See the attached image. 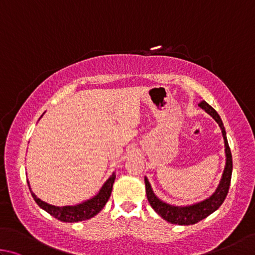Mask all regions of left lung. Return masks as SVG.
<instances>
[{
    "label": "left lung",
    "instance_id": "obj_1",
    "mask_svg": "<svg viewBox=\"0 0 255 255\" xmlns=\"http://www.w3.org/2000/svg\"><path fill=\"white\" fill-rule=\"evenodd\" d=\"M198 106L203 109L207 114H209L212 118L215 120V122L221 128L223 139H224L225 144V157H226V163L224 171H223L222 179L220 181V185L212 196L208 198L198 202L196 204L187 205V206H175V205H170L162 202L159 199L157 196L154 195L151 185L148 180V178L144 177L145 182V193L146 197H148L149 203L151 205L155 213L161 216L163 220L171 223V224L176 225H193L198 223L199 221L204 220L207 216L211 215L215 211L220 208L221 205L224 202L227 193H229L230 185H231V178H232V170H233V161H232V153L229 146V142H227L226 137V131L224 128V124L222 122L221 116L218 115L217 112L213 109V107L207 104L206 102H200Z\"/></svg>",
    "mask_w": 255,
    "mask_h": 255
}]
</instances>
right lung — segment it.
<instances>
[{
    "label": "right lung",
    "instance_id": "right-lung-1",
    "mask_svg": "<svg viewBox=\"0 0 255 255\" xmlns=\"http://www.w3.org/2000/svg\"><path fill=\"white\" fill-rule=\"evenodd\" d=\"M43 115V114H42ZM41 115V118H42ZM115 172L112 173V176L105 181V184L102 186V188L100 191L94 196L93 198L85 200V202L74 205V206H53V205L48 204L46 202H43L40 198H38L37 196L34 195V193L30 188V184L28 181L29 185V189L31 191V195L34 199V202L39 205L40 208H42L43 211H46L47 213L50 214L51 216H53L57 220H59L61 222L65 223H76V222H82V221H86L89 220V218L94 217L100 213L103 207L105 206V204L109 200L112 189H113V184L115 180Z\"/></svg>",
    "mask_w": 255,
    "mask_h": 255
}]
</instances>
